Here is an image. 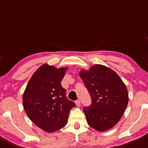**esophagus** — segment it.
Masks as SVG:
<instances>
[{"mask_svg":"<svg viewBox=\"0 0 148 148\" xmlns=\"http://www.w3.org/2000/svg\"><path fill=\"white\" fill-rule=\"evenodd\" d=\"M75 103H76V106L79 107V106H80V101H79V100L75 101Z\"/></svg>","mask_w":148,"mask_h":148,"instance_id":"esophagus-1","label":"esophagus"}]
</instances>
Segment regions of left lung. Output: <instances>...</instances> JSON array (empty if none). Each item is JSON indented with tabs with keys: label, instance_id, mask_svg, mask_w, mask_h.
<instances>
[{
	"label": "left lung",
	"instance_id": "left-lung-1",
	"mask_svg": "<svg viewBox=\"0 0 148 148\" xmlns=\"http://www.w3.org/2000/svg\"><path fill=\"white\" fill-rule=\"evenodd\" d=\"M82 79L92 99V103L83 108L88 124L99 132L113 127L127 107V89L114 71L96 64L88 71L82 70Z\"/></svg>",
	"mask_w": 148,
	"mask_h": 148
}]
</instances>
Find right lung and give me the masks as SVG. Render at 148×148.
Masks as SVG:
<instances>
[{
  "instance_id": "1",
  "label": "right lung",
  "mask_w": 148,
  "mask_h": 148,
  "mask_svg": "<svg viewBox=\"0 0 148 148\" xmlns=\"http://www.w3.org/2000/svg\"><path fill=\"white\" fill-rule=\"evenodd\" d=\"M67 69L47 64L41 66L31 77L23 95V105L28 117L47 132L64 127L70 110L76 106L67 99L66 89L61 84Z\"/></svg>"
}]
</instances>
